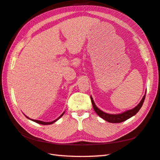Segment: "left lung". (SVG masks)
<instances>
[{"mask_svg":"<svg viewBox=\"0 0 160 160\" xmlns=\"http://www.w3.org/2000/svg\"><path fill=\"white\" fill-rule=\"evenodd\" d=\"M145 97H146V93L144 95V97H143L141 102H140L138 105L135 106L134 108H132L131 110H127V111H125L122 113L117 114V115H116V114L115 115H112V114H108V113L103 112L102 110H101L97 107L95 103L94 102L92 97H90V99H91V102H92V104L94 111H95V112L100 117H102V119H103L104 120H106V122H108L110 123H121L126 121V120L130 118V117H132V116H134L139 112V110H140V108H141L143 105V103L144 102Z\"/></svg>","mask_w":160,"mask_h":160,"instance_id":"8db88e82","label":"left lung"}]
</instances>
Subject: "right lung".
Returning a JSON list of instances; mask_svg holds the SVG:
<instances>
[{"label": "right lung", "mask_w": 160, "mask_h": 160, "mask_svg": "<svg viewBox=\"0 0 160 160\" xmlns=\"http://www.w3.org/2000/svg\"><path fill=\"white\" fill-rule=\"evenodd\" d=\"M64 112H63V114H62V115L60 116V117H58V118L57 119H55V120H54V121H52V122H42V121H40V120H36V119H30V118H29L28 117H27V116H25L26 117H27V118H28V119H30V120H32V121H33V122H36V123H40V124H42V125H50V124H52V123H54L55 122H57L58 119H59L63 115V114H64Z\"/></svg>", "instance_id": "obj_1"}]
</instances>
